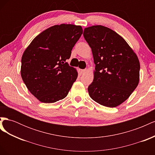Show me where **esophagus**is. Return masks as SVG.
I'll return each mask as SVG.
<instances>
[{"label":"esophagus","instance_id":"obj_1","mask_svg":"<svg viewBox=\"0 0 155 155\" xmlns=\"http://www.w3.org/2000/svg\"><path fill=\"white\" fill-rule=\"evenodd\" d=\"M87 72V69H84V70H81V74H85Z\"/></svg>","mask_w":155,"mask_h":155}]
</instances>
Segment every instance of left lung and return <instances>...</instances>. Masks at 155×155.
Instances as JSON below:
<instances>
[{
    "instance_id": "left-lung-1",
    "label": "left lung",
    "mask_w": 155,
    "mask_h": 155,
    "mask_svg": "<svg viewBox=\"0 0 155 155\" xmlns=\"http://www.w3.org/2000/svg\"><path fill=\"white\" fill-rule=\"evenodd\" d=\"M83 36L96 64L89 96L101 105L116 107L127 100L140 80L138 56L122 37L109 28H85Z\"/></svg>"
}]
</instances>
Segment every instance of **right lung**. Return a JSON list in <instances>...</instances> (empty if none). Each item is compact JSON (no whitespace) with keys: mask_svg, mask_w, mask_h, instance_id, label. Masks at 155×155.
Instances as JSON below:
<instances>
[{"mask_svg":"<svg viewBox=\"0 0 155 155\" xmlns=\"http://www.w3.org/2000/svg\"><path fill=\"white\" fill-rule=\"evenodd\" d=\"M82 34L81 26L55 25L37 35L25 50L21 77L41 102L55 103L68 95L78 74L66 61Z\"/></svg>","mask_w":155,"mask_h":155,"instance_id":"obj_1","label":"right lung"}]
</instances>
